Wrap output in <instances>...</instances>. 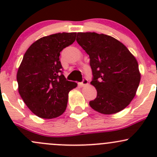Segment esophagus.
<instances>
[{
  "instance_id": "34e87169",
  "label": "esophagus",
  "mask_w": 157,
  "mask_h": 157,
  "mask_svg": "<svg viewBox=\"0 0 157 157\" xmlns=\"http://www.w3.org/2000/svg\"><path fill=\"white\" fill-rule=\"evenodd\" d=\"M87 84H88V80L86 78H83L82 83H80V85H81L82 86H86Z\"/></svg>"
}]
</instances>
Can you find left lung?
<instances>
[{"instance_id":"left-lung-1","label":"left lung","mask_w":157,"mask_h":157,"mask_svg":"<svg viewBox=\"0 0 157 157\" xmlns=\"http://www.w3.org/2000/svg\"><path fill=\"white\" fill-rule=\"evenodd\" d=\"M77 42L88 54L97 96L90 105L112 115L128 106L136 95L140 73L135 57L115 38L96 33H78Z\"/></svg>"}]
</instances>
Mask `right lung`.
Wrapping results in <instances>:
<instances>
[{"label": "right lung", "mask_w": 157, "mask_h": 157, "mask_svg": "<svg viewBox=\"0 0 157 157\" xmlns=\"http://www.w3.org/2000/svg\"><path fill=\"white\" fill-rule=\"evenodd\" d=\"M77 33L44 36L26 50L17 74L18 91L26 106L42 118H55L67 108L68 93L77 83L62 74L60 52L75 41Z\"/></svg>", "instance_id": "1"}]
</instances>
